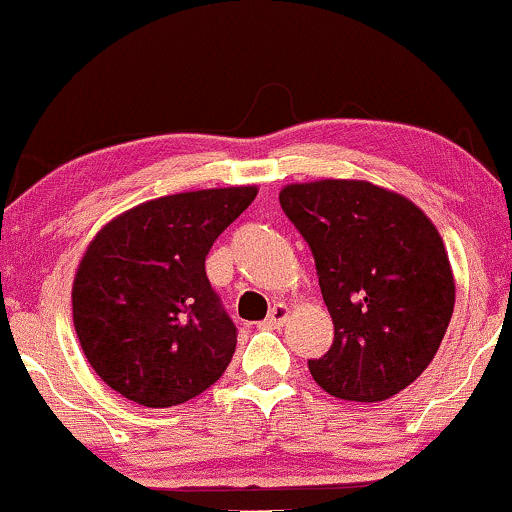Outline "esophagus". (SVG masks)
<instances>
[{
    "instance_id": "obj_1",
    "label": "esophagus",
    "mask_w": 512,
    "mask_h": 512,
    "mask_svg": "<svg viewBox=\"0 0 512 512\" xmlns=\"http://www.w3.org/2000/svg\"><path fill=\"white\" fill-rule=\"evenodd\" d=\"M289 315H291V308H289L287 303H277V305H272V310H270L268 320L263 322V327H272V329L282 327V324L289 320Z\"/></svg>"
}]
</instances>
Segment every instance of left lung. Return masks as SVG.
Instances as JSON below:
<instances>
[{
  "mask_svg": "<svg viewBox=\"0 0 512 512\" xmlns=\"http://www.w3.org/2000/svg\"><path fill=\"white\" fill-rule=\"evenodd\" d=\"M289 221L310 244L334 343L310 374L329 395L383 402L433 362L456 301L435 223L400 192L357 178H320L280 190Z\"/></svg>",
  "mask_w": 512,
  "mask_h": 512,
  "instance_id": "1",
  "label": "left lung"
}]
</instances>
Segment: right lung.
<instances>
[{
	"label": "right lung",
	"instance_id": "right-lung-1",
	"mask_svg": "<svg viewBox=\"0 0 512 512\" xmlns=\"http://www.w3.org/2000/svg\"><path fill=\"white\" fill-rule=\"evenodd\" d=\"M256 195V185H232L148 199L89 242L72 282V320L86 360L126 400L176 407L228 369L237 331L204 258Z\"/></svg>",
	"mask_w": 512,
	"mask_h": 512
}]
</instances>
